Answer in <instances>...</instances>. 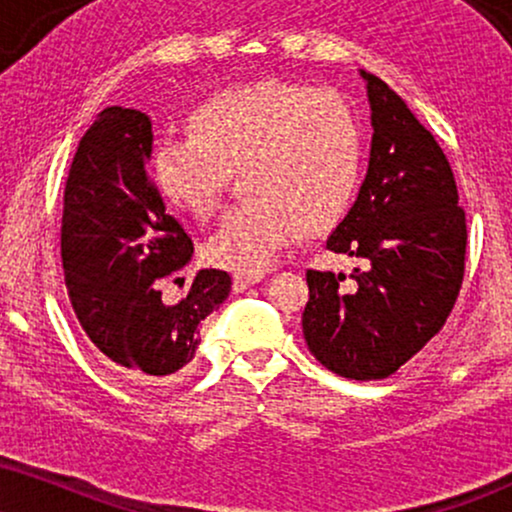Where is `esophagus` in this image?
Listing matches in <instances>:
<instances>
[{
	"instance_id": "obj_1",
	"label": "esophagus",
	"mask_w": 512,
	"mask_h": 512,
	"mask_svg": "<svg viewBox=\"0 0 512 512\" xmlns=\"http://www.w3.org/2000/svg\"><path fill=\"white\" fill-rule=\"evenodd\" d=\"M263 280V273H235L232 277V289L235 292H242V289L256 285V282Z\"/></svg>"
}]
</instances>
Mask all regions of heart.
<instances>
[{"instance_id":"1","label":"heart","mask_w":512,"mask_h":512,"mask_svg":"<svg viewBox=\"0 0 512 512\" xmlns=\"http://www.w3.org/2000/svg\"><path fill=\"white\" fill-rule=\"evenodd\" d=\"M363 166L356 113L337 94L282 80L232 87L201 102L189 130L163 132L151 175L170 204L208 216L237 168L242 201L220 216L204 254L220 268L261 273L299 232L344 218Z\"/></svg>"}]
</instances>
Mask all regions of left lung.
Segmentation results:
<instances>
[{"mask_svg": "<svg viewBox=\"0 0 512 512\" xmlns=\"http://www.w3.org/2000/svg\"><path fill=\"white\" fill-rule=\"evenodd\" d=\"M372 109L365 182L327 239L361 258L346 275L306 270L301 327L327 370L384 380L444 327L465 275L468 225L451 163L430 130L377 75L361 71Z\"/></svg>", "mask_w": 512, "mask_h": 512, "instance_id": "1", "label": "left lung"}]
</instances>
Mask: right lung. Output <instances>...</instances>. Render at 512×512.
I'll return each instance as SVG.
<instances>
[{"label":"right lung","instance_id":"obj_1","mask_svg":"<svg viewBox=\"0 0 512 512\" xmlns=\"http://www.w3.org/2000/svg\"><path fill=\"white\" fill-rule=\"evenodd\" d=\"M149 116L109 106L80 137L61 216V263L75 318L104 363L151 384L173 380L199 327L230 294L225 270H199L187 296L163 304L161 282L185 268L192 239L149 178Z\"/></svg>","mask_w":512,"mask_h":512}]
</instances>
